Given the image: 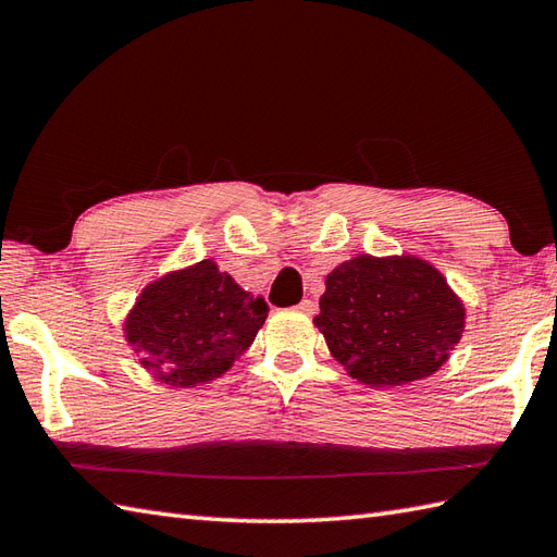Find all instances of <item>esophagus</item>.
<instances>
[{"instance_id": "34e87169", "label": "esophagus", "mask_w": 557, "mask_h": 557, "mask_svg": "<svg viewBox=\"0 0 557 557\" xmlns=\"http://www.w3.org/2000/svg\"><path fill=\"white\" fill-rule=\"evenodd\" d=\"M297 311H299V313H306V315H313V313H315V301H311V299L299 301V304H297Z\"/></svg>"}]
</instances>
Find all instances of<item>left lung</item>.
I'll list each match as a JSON object with an SVG mask.
<instances>
[{
    "mask_svg": "<svg viewBox=\"0 0 557 557\" xmlns=\"http://www.w3.org/2000/svg\"><path fill=\"white\" fill-rule=\"evenodd\" d=\"M465 318V304L429 260L359 253L325 277L313 323L351 377L395 387L441 369Z\"/></svg>",
    "mask_w": 557,
    "mask_h": 557,
    "instance_id": "1",
    "label": "left lung"
}]
</instances>
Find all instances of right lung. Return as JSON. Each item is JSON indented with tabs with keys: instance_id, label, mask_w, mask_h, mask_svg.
I'll return each instance as SVG.
<instances>
[{
	"instance_id": "1",
	"label": "right lung",
	"mask_w": 557,
	"mask_h": 557,
	"mask_svg": "<svg viewBox=\"0 0 557 557\" xmlns=\"http://www.w3.org/2000/svg\"><path fill=\"white\" fill-rule=\"evenodd\" d=\"M265 318L268 304L206 258L146 285L126 315L124 337L160 383L196 387L227 373Z\"/></svg>"
}]
</instances>
